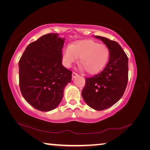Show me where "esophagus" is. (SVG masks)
<instances>
[{
  "mask_svg": "<svg viewBox=\"0 0 150 150\" xmlns=\"http://www.w3.org/2000/svg\"><path fill=\"white\" fill-rule=\"evenodd\" d=\"M78 76H79V75L77 74V73H75V72H73V73H72V77H73V79L76 78L77 77H78Z\"/></svg>",
  "mask_w": 150,
  "mask_h": 150,
  "instance_id": "34e87169",
  "label": "esophagus"
}]
</instances>
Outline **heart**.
Here are the masks:
<instances>
[{
    "label": "heart",
    "mask_w": 150,
    "mask_h": 150,
    "mask_svg": "<svg viewBox=\"0 0 150 150\" xmlns=\"http://www.w3.org/2000/svg\"><path fill=\"white\" fill-rule=\"evenodd\" d=\"M110 51L106 45L92 40L73 42L63 48L62 62L66 67H71L78 61L88 73L95 74L100 71L107 63Z\"/></svg>",
    "instance_id": "1"
}]
</instances>
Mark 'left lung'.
Masks as SVG:
<instances>
[{"instance_id": "8db88e82", "label": "left lung", "mask_w": 150, "mask_h": 150, "mask_svg": "<svg viewBox=\"0 0 150 150\" xmlns=\"http://www.w3.org/2000/svg\"><path fill=\"white\" fill-rule=\"evenodd\" d=\"M110 51L109 61L105 69L92 77L85 79L82 96L87 105L96 110L110 107L120 99L128 79V59L117 42L95 35Z\"/></svg>"}]
</instances>
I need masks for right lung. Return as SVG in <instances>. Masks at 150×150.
<instances>
[{"label":"right lung","mask_w":150,"mask_h":150,"mask_svg":"<svg viewBox=\"0 0 150 150\" xmlns=\"http://www.w3.org/2000/svg\"><path fill=\"white\" fill-rule=\"evenodd\" d=\"M64 38L45 34L28 45L19 61V85L23 97L40 111H50L59 105L72 72L62 65Z\"/></svg>","instance_id":"obj_1"}]
</instances>
